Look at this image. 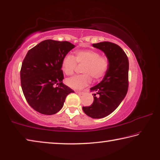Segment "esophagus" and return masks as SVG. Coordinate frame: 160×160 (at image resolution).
Instances as JSON below:
<instances>
[{
    "label": "esophagus",
    "instance_id": "obj_1",
    "mask_svg": "<svg viewBox=\"0 0 160 160\" xmlns=\"http://www.w3.org/2000/svg\"><path fill=\"white\" fill-rule=\"evenodd\" d=\"M76 93H78V94H80V95H82V94L83 93V91H76Z\"/></svg>",
    "mask_w": 160,
    "mask_h": 160
}]
</instances>
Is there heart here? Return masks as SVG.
I'll list each match as a JSON object with an SVG mask.
<instances>
[{"label": "heart", "mask_w": 160, "mask_h": 160, "mask_svg": "<svg viewBox=\"0 0 160 160\" xmlns=\"http://www.w3.org/2000/svg\"><path fill=\"white\" fill-rule=\"evenodd\" d=\"M74 57L68 54L63 57L62 69L67 75L74 74L77 63L84 64L82 72L84 74L67 78L66 83L74 89H82L91 82V77L95 80L101 79L108 72L110 62L105 56H100L97 51L83 49L74 52Z\"/></svg>", "instance_id": "1"}]
</instances>
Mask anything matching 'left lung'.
<instances>
[{"label":"left lung","mask_w":160,"mask_h":160,"mask_svg":"<svg viewBox=\"0 0 160 160\" xmlns=\"http://www.w3.org/2000/svg\"><path fill=\"white\" fill-rule=\"evenodd\" d=\"M103 51L110 65L103 80L90 88L93 91V103L83 107L85 113L92 118H102L113 112L126 96L128 89L129 62L120 46L110 42L93 44Z\"/></svg>","instance_id":"left-lung-1"}]
</instances>
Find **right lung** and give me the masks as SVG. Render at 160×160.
<instances>
[{
	"label": "right lung",
	"instance_id": "right-lung-1",
	"mask_svg": "<svg viewBox=\"0 0 160 160\" xmlns=\"http://www.w3.org/2000/svg\"><path fill=\"white\" fill-rule=\"evenodd\" d=\"M74 48L67 41L46 40L26 54L20 70L21 87L29 105L40 113H57L68 94L74 93L62 82V61Z\"/></svg>",
	"mask_w": 160,
	"mask_h": 160
}]
</instances>
